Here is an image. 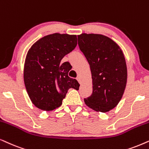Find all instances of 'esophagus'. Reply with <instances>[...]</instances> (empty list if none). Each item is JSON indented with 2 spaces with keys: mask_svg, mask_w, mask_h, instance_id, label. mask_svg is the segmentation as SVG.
<instances>
[{
  "mask_svg": "<svg viewBox=\"0 0 149 149\" xmlns=\"http://www.w3.org/2000/svg\"><path fill=\"white\" fill-rule=\"evenodd\" d=\"M76 80H78V82L80 83V77H79V76H78V77H77V78H76Z\"/></svg>",
  "mask_w": 149,
  "mask_h": 149,
  "instance_id": "1",
  "label": "esophagus"
}]
</instances>
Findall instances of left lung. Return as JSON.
<instances>
[{
	"mask_svg": "<svg viewBox=\"0 0 149 149\" xmlns=\"http://www.w3.org/2000/svg\"><path fill=\"white\" fill-rule=\"evenodd\" d=\"M80 49L90 65L93 93L84 99L87 106L107 112L117 106L125 89L127 71L120 47L109 37L99 34L78 35Z\"/></svg>",
	"mask_w": 149,
	"mask_h": 149,
	"instance_id": "1",
	"label": "left lung"
}]
</instances>
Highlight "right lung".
<instances>
[{"instance_id":"obj_1","label":"right lung","mask_w":149,"mask_h":149,"mask_svg":"<svg viewBox=\"0 0 149 149\" xmlns=\"http://www.w3.org/2000/svg\"><path fill=\"white\" fill-rule=\"evenodd\" d=\"M76 45V35L54 33L42 37L29 49L24 80L28 95L37 108L54 110L61 106L69 88L79 89L78 81L68 76L69 63H61Z\"/></svg>"}]
</instances>
